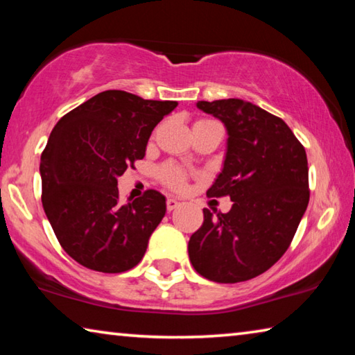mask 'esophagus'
I'll return each mask as SVG.
<instances>
[{"mask_svg":"<svg viewBox=\"0 0 355 355\" xmlns=\"http://www.w3.org/2000/svg\"><path fill=\"white\" fill-rule=\"evenodd\" d=\"M166 207H167V211H173V209L180 207V202L175 199H167Z\"/></svg>","mask_w":355,"mask_h":355,"instance_id":"1","label":"esophagus"}]
</instances>
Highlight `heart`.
Segmentation results:
<instances>
[{"mask_svg":"<svg viewBox=\"0 0 355 355\" xmlns=\"http://www.w3.org/2000/svg\"><path fill=\"white\" fill-rule=\"evenodd\" d=\"M203 122H213V120H199L196 123H203ZM158 177L161 182H163L167 188L173 191H183L186 186V180L188 175L183 169H180L175 164H164L158 169Z\"/></svg>","mask_w":355,"mask_h":355,"instance_id":"b5f03b06","label":"heart"}]
</instances>
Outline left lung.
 Segmentation results:
<instances>
[{"label":"left lung","mask_w":355,"mask_h":355,"mask_svg":"<svg viewBox=\"0 0 355 355\" xmlns=\"http://www.w3.org/2000/svg\"><path fill=\"white\" fill-rule=\"evenodd\" d=\"M227 128L222 171L208 197L228 196V213L203 208V224L188 244L197 272L218 284L263 274L290 248L307 209L309 164L302 144L280 117L250 101H197Z\"/></svg>","instance_id":"8db88e82"}]
</instances>
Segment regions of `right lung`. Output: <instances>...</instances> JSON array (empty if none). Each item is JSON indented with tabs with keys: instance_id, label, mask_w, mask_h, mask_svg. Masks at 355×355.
<instances>
[{
	"instance_id": "1",
	"label": "right lung",
	"mask_w": 355,
	"mask_h": 355,
	"mask_svg": "<svg viewBox=\"0 0 355 355\" xmlns=\"http://www.w3.org/2000/svg\"><path fill=\"white\" fill-rule=\"evenodd\" d=\"M177 105L105 91L53 128L40 156L42 205L59 244L83 266L116 274L142 260L166 197L148 189L120 203L117 177L146 156L153 128Z\"/></svg>"
}]
</instances>
